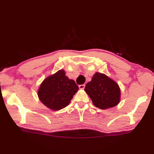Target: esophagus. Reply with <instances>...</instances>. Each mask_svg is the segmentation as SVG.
<instances>
[{"label":"esophagus","instance_id":"1","mask_svg":"<svg viewBox=\"0 0 154 154\" xmlns=\"http://www.w3.org/2000/svg\"><path fill=\"white\" fill-rule=\"evenodd\" d=\"M85 87V85H79V88L80 89H84Z\"/></svg>","mask_w":154,"mask_h":154}]
</instances>
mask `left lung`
I'll list each match as a JSON object with an SVG mask.
<instances>
[{"mask_svg": "<svg viewBox=\"0 0 154 154\" xmlns=\"http://www.w3.org/2000/svg\"><path fill=\"white\" fill-rule=\"evenodd\" d=\"M85 91L96 107L107 109L116 106L120 101V89L113 79L104 73H95Z\"/></svg>", "mask_w": 154, "mask_h": 154, "instance_id": "obj_1", "label": "left lung"}]
</instances>
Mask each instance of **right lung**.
<instances>
[{
    "label": "right lung",
    "mask_w": 154,
    "mask_h": 154,
    "mask_svg": "<svg viewBox=\"0 0 154 154\" xmlns=\"http://www.w3.org/2000/svg\"><path fill=\"white\" fill-rule=\"evenodd\" d=\"M79 89L73 79L65 75L63 69L50 75L42 81L38 91L39 99L48 109L59 110L70 103Z\"/></svg>",
    "instance_id": "obj_1"
}]
</instances>
